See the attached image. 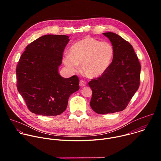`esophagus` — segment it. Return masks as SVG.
<instances>
[{"mask_svg": "<svg viewBox=\"0 0 161 161\" xmlns=\"http://www.w3.org/2000/svg\"><path fill=\"white\" fill-rule=\"evenodd\" d=\"M80 85L81 86H84L86 85V82L85 80H81L80 81Z\"/></svg>", "mask_w": 161, "mask_h": 161, "instance_id": "esophagus-1", "label": "esophagus"}]
</instances>
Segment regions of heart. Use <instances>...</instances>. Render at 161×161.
I'll return each instance as SVG.
<instances>
[{
  "label": "heart",
  "instance_id": "heart-1",
  "mask_svg": "<svg viewBox=\"0 0 161 161\" xmlns=\"http://www.w3.org/2000/svg\"><path fill=\"white\" fill-rule=\"evenodd\" d=\"M114 53L111 42L87 36L71 46L69 55H64L63 62L72 71L78 69V64L81 65L82 71L86 76L97 78L108 69Z\"/></svg>",
  "mask_w": 161,
  "mask_h": 161
}]
</instances>
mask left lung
<instances>
[{"mask_svg":"<svg viewBox=\"0 0 161 161\" xmlns=\"http://www.w3.org/2000/svg\"><path fill=\"white\" fill-rule=\"evenodd\" d=\"M103 34L114 48V57L108 69L101 76L92 79L90 106L98 114L123 111L138 89L141 65L132 46L113 32Z\"/></svg>","mask_w":161,"mask_h":161,"instance_id":"obj_1","label":"left lung"}]
</instances>
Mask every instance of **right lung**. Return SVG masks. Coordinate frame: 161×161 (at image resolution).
Masks as SVG:
<instances>
[{
	"mask_svg": "<svg viewBox=\"0 0 161 161\" xmlns=\"http://www.w3.org/2000/svg\"><path fill=\"white\" fill-rule=\"evenodd\" d=\"M69 37L45 35L27 46L16 67V86L28 109L36 114L63 113L69 96L80 89L79 78H64L58 72Z\"/></svg>",
	"mask_w": 161,
	"mask_h": 161,
	"instance_id": "add662e5",
	"label": "right lung"
}]
</instances>
